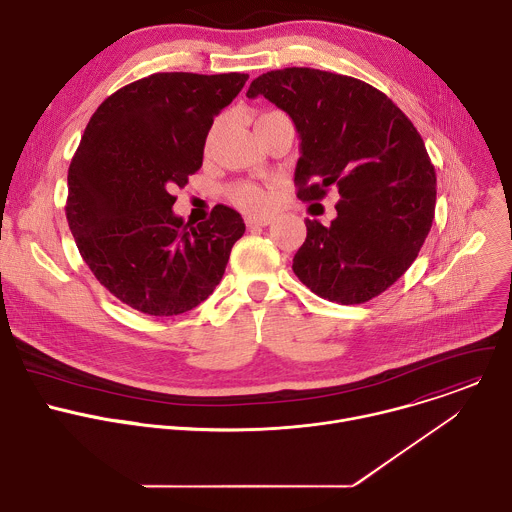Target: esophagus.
<instances>
[{"mask_svg": "<svg viewBox=\"0 0 512 512\" xmlns=\"http://www.w3.org/2000/svg\"><path fill=\"white\" fill-rule=\"evenodd\" d=\"M245 223L249 229H255V227H267L271 223V216H247Z\"/></svg>", "mask_w": 512, "mask_h": 512, "instance_id": "esophagus-1", "label": "esophagus"}]
</instances>
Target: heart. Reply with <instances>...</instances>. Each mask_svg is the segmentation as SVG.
I'll return each instance as SVG.
<instances>
[{"mask_svg": "<svg viewBox=\"0 0 512 512\" xmlns=\"http://www.w3.org/2000/svg\"><path fill=\"white\" fill-rule=\"evenodd\" d=\"M265 115H269V113H265ZM265 115H261V117H265ZM259 117V119H261ZM257 119V121H259ZM218 129H221V121H216L214 125H212V129H210V135H208V139H214V135L218 133ZM229 198L237 204V206H241V208H245V210H263L267 204H269V194L261 188V186H257V184H235L231 190H229Z\"/></svg>", "mask_w": 512, "mask_h": 512, "instance_id": "obj_1", "label": "heart"}]
</instances>
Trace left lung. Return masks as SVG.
Returning <instances> with one entry per match:
<instances>
[{
  "label": "left lung",
  "instance_id": "8db88e82",
  "mask_svg": "<svg viewBox=\"0 0 512 512\" xmlns=\"http://www.w3.org/2000/svg\"><path fill=\"white\" fill-rule=\"evenodd\" d=\"M263 95L300 133L298 198L322 200L338 188V216L324 227L306 218L294 273L316 296L364 304L415 261L433 223L435 170L407 115L369 83L291 66L257 77Z\"/></svg>",
  "mask_w": 512,
  "mask_h": 512
}]
</instances>
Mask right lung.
<instances>
[{"label": "right lung", "instance_id": "add662e5", "mask_svg": "<svg viewBox=\"0 0 512 512\" xmlns=\"http://www.w3.org/2000/svg\"><path fill=\"white\" fill-rule=\"evenodd\" d=\"M249 75L156 72L125 85L93 113L68 168L66 221L99 283L129 308L178 316L223 279L245 223L216 204L196 227L172 206L202 166L214 115Z\"/></svg>", "mask_w": 512, "mask_h": 512}]
</instances>
